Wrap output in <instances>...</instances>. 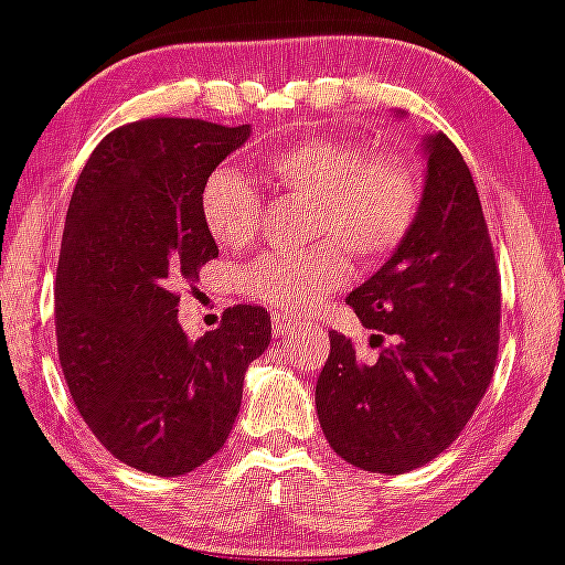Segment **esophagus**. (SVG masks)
<instances>
[{
    "instance_id": "34e87169",
    "label": "esophagus",
    "mask_w": 565,
    "mask_h": 565,
    "mask_svg": "<svg viewBox=\"0 0 565 565\" xmlns=\"http://www.w3.org/2000/svg\"><path fill=\"white\" fill-rule=\"evenodd\" d=\"M300 327H305L300 319H289V316H281V313L274 316V332L278 337H289L295 329H300Z\"/></svg>"
}]
</instances>
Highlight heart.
Instances as JSON below:
<instances>
[{"label": "heart", "mask_w": 565, "mask_h": 565, "mask_svg": "<svg viewBox=\"0 0 565 565\" xmlns=\"http://www.w3.org/2000/svg\"><path fill=\"white\" fill-rule=\"evenodd\" d=\"M265 178L310 201L305 236L319 242L270 252L238 274V289L287 316L310 313L348 281V252L380 263L412 231L419 206V178L393 151H364L342 138H305L268 153ZM201 223L223 249H242L257 236L260 193L244 174L220 167L199 196Z\"/></svg>", "instance_id": "obj_1"}]
</instances>
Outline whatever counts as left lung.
<instances>
[{"instance_id": "obj_1", "label": "left lung", "mask_w": 565, "mask_h": 565, "mask_svg": "<svg viewBox=\"0 0 565 565\" xmlns=\"http://www.w3.org/2000/svg\"><path fill=\"white\" fill-rule=\"evenodd\" d=\"M423 153L412 231L345 300L374 332L380 359L364 364L345 334L329 332L332 353L316 382L329 446L385 476L423 468L465 430L499 348V274L472 174L444 132L425 135Z\"/></svg>"}]
</instances>
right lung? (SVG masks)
Listing matches in <instances>:
<instances>
[{"label": "right lung", "mask_w": 565, "mask_h": 565, "mask_svg": "<svg viewBox=\"0 0 565 565\" xmlns=\"http://www.w3.org/2000/svg\"><path fill=\"white\" fill-rule=\"evenodd\" d=\"M249 125L142 119L103 138L76 180L55 278V332L71 398L129 468L185 476L215 457L242 406L246 366L270 316L236 305L188 340L174 295L215 260L201 223L204 180Z\"/></svg>", "instance_id": "obj_1"}]
</instances>
